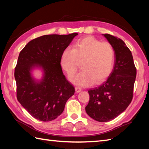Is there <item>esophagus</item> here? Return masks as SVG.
Segmentation results:
<instances>
[{"instance_id": "obj_1", "label": "esophagus", "mask_w": 149, "mask_h": 149, "mask_svg": "<svg viewBox=\"0 0 149 149\" xmlns=\"http://www.w3.org/2000/svg\"><path fill=\"white\" fill-rule=\"evenodd\" d=\"M75 92L76 93H79L80 91H81V90H82L81 88L79 87H75Z\"/></svg>"}]
</instances>
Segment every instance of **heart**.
<instances>
[{"mask_svg":"<svg viewBox=\"0 0 149 149\" xmlns=\"http://www.w3.org/2000/svg\"><path fill=\"white\" fill-rule=\"evenodd\" d=\"M115 51L109 43L100 42L92 36L79 39L72 47L63 50L60 58L62 68L68 75L76 71L79 62L82 70L71 75L70 80L82 86L102 83L111 72Z\"/></svg>","mask_w":149,"mask_h":149,"instance_id":"obj_1","label":"heart"}]
</instances>
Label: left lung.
Instances as JSON below:
<instances>
[{
  "instance_id": "obj_1",
  "label": "left lung",
  "mask_w": 149,
  "mask_h": 149,
  "mask_svg": "<svg viewBox=\"0 0 149 149\" xmlns=\"http://www.w3.org/2000/svg\"><path fill=\"white\" fill-rule=\"evenodd\" d=\"M115 51L113 70L106 82L88 90L90 100L85 107L91 118L106 122L124 111L132 99L136 69L132 53L121 39L102 34Z\"/></svg>"
}]
</instances>
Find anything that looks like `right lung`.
<instances>
[{"label":"right lung","instance_id":"add662e5","mask_svg":"<svg viewBox=\"0 0 149 149\" xmlns=\"http://www.w3.org/2000/svg\"><path fill=\"white\" fill-rule=\"evenodd\" d=\"M77 34L40 36L20 52L15 70L17 99L34 118L43 122L56 119L74 94V87L63 73L60 58ZM36 69L42 72L40 80L33 77Z\"/></svg>","mask_w":149,"mask_h":149}]
</instances>
